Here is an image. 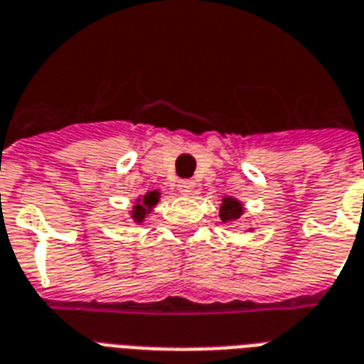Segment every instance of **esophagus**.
I'll return each mask as SVG.
<instances>
[{
    "label": "esophagus",
    "instance_id": "obj_1",
    "mask_svg": "<svg viewBox=\"0 0 364 364\" xmlns=\"http://www.w3.org/2000/svg\"><path fill=\"white\" fill-rule=\"evenodd\" d=\"M194 188V183L191 179H181V181H177V191L181 194H188L193 193Z\"/></svg>",
    "mask_w": 364,
    "mask_h": 364
}]
</instances>
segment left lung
<instances>
[{"instance_id": "1", "label": "left lung", "mask_w": 364, "mask_h": 364, "mask_svg": "<svg viewBox=\"0 0 364 364\" xmlns=\"http://www.w3.org/2000/svg\"><path fill=\"white\" fill-rule=\"evenodd\" d=\"M242 212L244 210L240 202L231 198V196H225V198H223V204L219 208V218L223 219V223H227V221H235V219L240 218Z\"/></svg>"}]
</instances>
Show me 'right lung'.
Instances as JSON below:
<instances>
[{
  "instance_id": "1",
  "label": "right lung",
  "mask_w": 364,
  "mask_h": 364,
  "mask_svg": "<svg viewBox=\"0 0 364 364\" xmlns=\"http://www.w3.org/2000/svg\"><path fill=\"white\" fill-rule=\"evenodd\" d=\"M158 198H160V194H158V191H151V193H146L141 200H137V204L133 206L132 210V218L137 221V223H141L143 219H145V215L149 212H151L152 208L156 206Z\"/></svg>"
}]
</instances>
